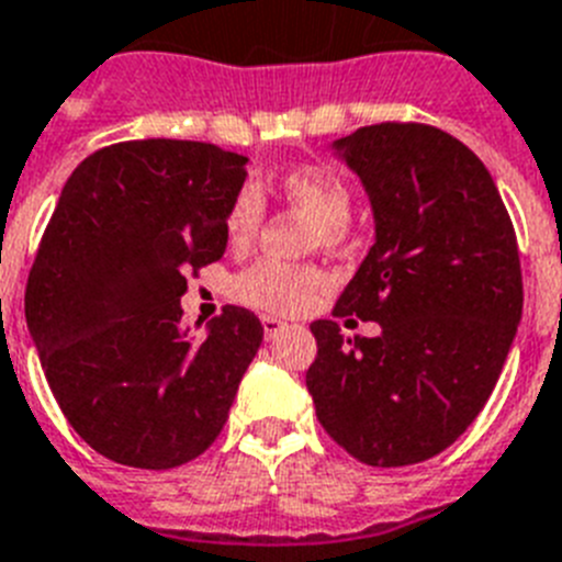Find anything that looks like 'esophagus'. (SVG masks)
I'll list each match as a JSON object with an SVG mask.
<instances>
[{"label":"esophagus","instance_id":"esophagus-1","mask_svg":"<svg viewBox=\"0 0 562 562\" xmlns=\"http://www.w3.org/2000/svg\"><path fill=\"white\" fill-rule=\"evenodd\" d=\"M261 327H263V338L272 340V338H278V335L284 333L286 324H284V321H281V318H272V315H263V318H261Z\"/></svg>","mask_w":562,"mask_h":562}]
</instances>
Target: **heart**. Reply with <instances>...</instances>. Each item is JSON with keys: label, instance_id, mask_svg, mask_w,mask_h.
Returning <instances> with one entry per match:
<instances>
[{"label": "heart", "instance_id": "obj_1", "mask_svg": "<svg viewBox=\"0 0 562 562\" xmlns=\"http://www.w3.org/2000/svg\"><path fill=\"white\" fill-rule=\"evenodd\" d=\"M278 193L292 210L304 213L321 227L315 233L324 244H335L349 224L352 215V193L349 187L327 167L301 165L278 179ZM263 222V199L256 187H244L235 195L227 210V229L229 244L241 247L258 233ZM324 284L315 267H301V263H281V261H258L256 267L244 270L233 281V295L241 304L261 310L270 315H299L313 304L315 292Z\"/></svg>", "mask_w": 562, "mask_h": 562}]
</instances>
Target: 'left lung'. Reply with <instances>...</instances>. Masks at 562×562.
I'll list each match as a JSON object with an SVG mask.
<instances>
[{
	"label": "left lung",
	"instance_id": "8db88e82",
	"mask_svg": "<svg viewBox=\"0 0 562 562\" xmlns=\"http://www.w3.org/2000/svg\"><path fill=\"white\" fill-rule=\"evenodd\" d=\"M361 179L375 244L335 315L381 324L347 338L315 321L306 390L329 438L367 467H412L469 429L522 315L512 218L483 161L429 124H372L333 142Z\"/></svg>",
	"mask_w": 562,
	"mask_h": 562
}]
</instances>
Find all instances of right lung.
<instances>
[{
    "label": "right lung",
    "mask_w": 562,
    "mask_h": 562,
    "mask_svg": "<svg viewBox=\"0 0 562 562\" xmlns=\"http://www.w3.org/2000/svg\"><path fill=\"white\" fill-rule=\"evenodd\" d=\"M247 156L144 138L67 179L25 292L33 347L85 443L133 469L199 458L224 429L263 327L224 306L204 338L181 324L187 276L227 249Z\"/></svg>",
    "instance_id": "right-lung-1"
}]
</instances>
